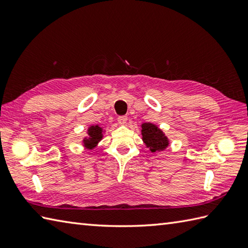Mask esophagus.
Wrapping results in <instances>:
<instances>
[{
	"mask_svg": "<svg viewBox=\"0 0 248 248\" xmlns=\"http://www.w3.org/2000/svg\"><path fill=\"white\" fill-rule=\"evenodd\" d=\"M127 121H128L127 116H120V117H118V123L121 125H124L125 124H127Z\"/></svg>",
	"mask_w": 248,
	"mask_h": 248,
	"instance_id": "34e87169",
	"label": "esophagus"
}]
</instances>
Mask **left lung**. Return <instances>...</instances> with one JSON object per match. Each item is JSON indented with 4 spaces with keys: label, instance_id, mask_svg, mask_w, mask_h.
I'll list each match as a JSON object with an SVG mask.
<instances>
[{
    "label": "left lung",
    "instance_id": "8db88e82",
    "mask_svg": "<svg viewBox=\"0 0 248 248\" xmlns=\"http://www.w3.org/2000/svg\"><path fill=\"white\" fill-rule=\"evenodd\" d=\"M141 140L145 146L151 152H160L170 146V139L156 124L152 123H144L140 124Z\"/></svg>",
    "mask_w": 248,
    "mask_h": 248
}]
</instances>
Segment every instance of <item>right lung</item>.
Instances as JSON below:
<instances>
[{
  "label": "right lung",
  "mask_w": 248,
  "mask_h": 248,
  "mask_svg": "<svg viewBox=\"0 0 248 248\" xmlns=\"http://www.w3.org/2000/svg\"><path fill=\"white\" fill-rule=\"evenodd\" d=\"M105 132H107V130L99 124L89 125L86 131V136H84L82 140V146L87 150L94 149L102 140Z\"/></svg>",
  "instance_id": "obj_1"
}]
</instances>
